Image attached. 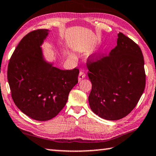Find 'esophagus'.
<instances>
[{
	"instance_id": "34e87169",
	"label": "esophagus",
	"mask_w": 156,
	"mask_h": 156,
	"mask_svg": "<svg viewBox=\"0 0 156 156\" xmlns=\"http://www.w3.org/2000/svg\"><path fill=\"white\" fill-rule=\"evenodd\" d=\"M85 76H86L85 73L83 71H80V73H79V76H78V80L80 81L82 79H83L85 77Z\"/></svg>"
}]
</instances>
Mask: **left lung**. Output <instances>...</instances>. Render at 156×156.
<instances>
[{"mask_svg": "<svg viewBox=\"0 0 156 156\" xmlns=\"http://www.w3.org/2000/svg\"><path fill=\"white\" fill-rule=\"evenodd\" d=\"M109 55L89 56V96L91 110L107 120H118L134 109L146 85L144 61L140 46L123 33Z\"/></svg>", "mask_w": 156, "mask_h": 156, "instance_id": "1", "label": "left lung"}]
</instances>
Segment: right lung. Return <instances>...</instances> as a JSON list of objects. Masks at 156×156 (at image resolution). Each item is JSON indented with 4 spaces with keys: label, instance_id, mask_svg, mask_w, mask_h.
<instances>
[{
    "label": "right lung",
    "instance_id": "1",
    "mask_svg": "<svg viewBox=\"0 0 156 156\" xmlns=\"http://www.w3.org/2000/svg\"><path fill=\"white\" fill-rule=\"evenodd\" d=\"M48 34L47 29L27 34L12 53L7 68L14 103L25 115L37 121L58 115L78 82V69L61 70L44 60L40 46Z\"/></svg>",
    "mask_w": 156,
    "mask_h": 156
}]
</instances>
